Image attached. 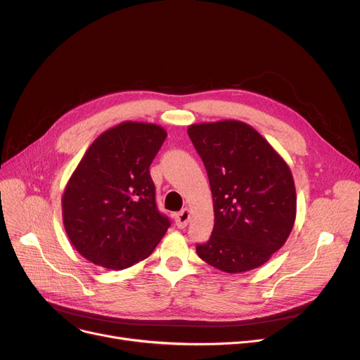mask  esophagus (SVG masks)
Returning a JSON list of instances; mask_svg holds the SVG:
<instances>
[{
    "mask_svg": "<svg viewBox=\"0 0 360 360\" xmlns=\"http://www.w3.org/2000/svg\"><path fill=\"white\" fill-rule=\"evenodd\" d=\"M190 219H191V210L184 209L175 216V223L179 229H184V228H186V224L190 223Z\"/></svg>",
    "mask_w": 360,
    "mask_h": 360,
    "instance_id": "esophagus-1",
    "label": "esophagus"
}]
</instances>
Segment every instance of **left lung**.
<instances>
[{"mask_svg":"<svg viewBox=\"0 0 360 360\" xmlns=\"http://www.w3.org/2000/svg\"><path fill=\"white\" fill-rule=\"evenodd\" d=\"M214 207L210 239L198 257L224 273L261 267L288 240L296 219L292 170L251 125L236 120L188 127Z\"/></svg>","mask_w":360,"mask_h":360,"instance_id":"left-lung-1","label":"left lung"}]
</instances>
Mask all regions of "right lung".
Segmentation results:
<instances>
[{
	"instance_id": "add662e5",
	"label": "right lung",
	"mask_w": 360,
	"mask_h": 360,
	"mask_svg": "<svg viewBox=\"0 0 360 360\" xmlns=\"http://www.w3.org/2000/svg\"><path fill=\"white\" fill-rule=\"evenodd\" d=\"M167 132L125 121L91 143L61 198L65 233L77 252L108 270L146 259L170 226L155 200L150 165Z\"/></svg>"
}]
</instances>
